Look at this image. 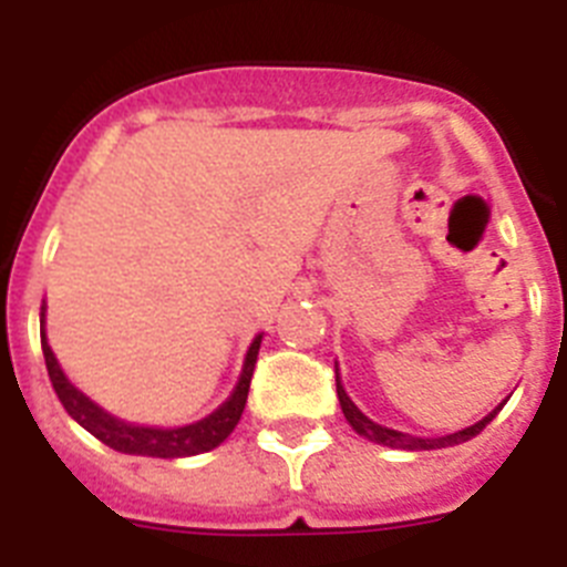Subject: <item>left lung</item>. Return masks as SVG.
Instances as JSON below:
<instances>
[{"label":"left lung","mask_w":567,"mask_h":567,"mask_svg":"<svg viewBox=\"0 0 567 567\" xmlns=\"http://www.w3.org/2000/svg\"><path fill=\"white\" fill-rule=\"evenodd\" d=\"M334 380H338V400H340V409H343L346 420H349V425H352L354 432L363 434V437H369L372 443H380V445H392V449H405V452H429V449H445V445H457V443H465V440L477 437L480 432H483L485 425L494 420V414L503 409V403H499V409H494V412L488 414V417H483L480 423L468 425V429H463V432H454V434H445V437H412V434H403V432H394V429H385V425H378L374 420L365 417L363 412H360L358 405L349 400V394L343 392V385H340V378L334 374Z\"/></svg>","instance_id":"8db88e82"}]
</instances>
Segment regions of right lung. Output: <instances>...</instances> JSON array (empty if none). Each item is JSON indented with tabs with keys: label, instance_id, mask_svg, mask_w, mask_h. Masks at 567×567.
Here are the masks:
<instances>
[{
	"label": "right lung",
	"instance_id": "add662e5",
	"mask_svg": "<svg viewBox=\"0 0 567 567\" xmlns=\"http://www.w3.org/2000/svg\"><path fill=\"white\" fill-rule=\"evenodd\" d=\"M260 349V334L249 346L247 360H244V372H240L238 385L235 392L229 394L227 403H221L209 417L198 420V423L178 425V429H150V425H130L122 420L110 417L107 412H102L90 398H84L76 385L64 378L62 365H59L56 354L48 346L44 338V307H42V352L44 363H48L50 383L56 389L59 400H62L64 412L76 420L82 429H87L93 437L102 440L104 445L115 449L122 454H144V457H162V460H175V457H193V454H202L221 445L224 440L233 434V429L238 425L240 414H244V405H247L249 383H252L255 360H258Z\"/></svg>",
	"mask_w": 567,
	"mask_h": 567
}]
</instances>
